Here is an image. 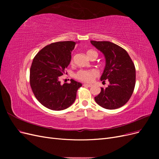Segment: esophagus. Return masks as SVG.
Returning a JSON list of instances; mask_svg holds the SVG:
<instances>
[{
    "instance_id": "obj_1",
    "label": "esophagus",
    "mask_w": 159,
    "mask_h": 159,
    "mask_svg": "<svg viewBox=\"0 0 159 159\" xmlns=\"http://www.w3.org/2000/svg\"><path fill=\"white\" fill-rule=\"evenodd\" d=\"M83 85L85 86V87H89V88H90V87H91V86H92V85H91V84H84Z\"/></svg>"
}]
</instances>
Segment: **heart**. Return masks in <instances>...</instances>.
Segmentation results:
<instances>
[{"label": "heart", "mask_w": 159, "mask_h": 159, "mask_svg": "<svg viewBox=\"0 0 159 159\" xmlns=\"http://www.w3.org/2000/svg\"><path fill=\"white\" fill-rule=\"evenodd\" d=\"M93 54H97V53L93 50H88L87 52L88 57ZM71 63H73V58L71 60ZM98 75V71L95 70H80L75 74V77L77 79L85 82H91Z\"/></svg>", "instance_id": "b5f03b06"}]
</instances>
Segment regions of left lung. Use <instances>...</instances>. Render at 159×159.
Wrapping results in <instances>:
<instances>
[{
	"mask_svg": "<svg viewBox=\"0 0 159 159\" xmlns=\"http://www.w3.org/2000/svg\"><path fill=\"white\" fill-rule=\"evenodd\" d=\"M104 54L106 61L101 81L108 80L109 85L102 88L95 101L107 109L121 107L131 98L135 85L136 74L133 62L125 50L108 41H90Z\"/></svg>",
	"mask_w": 159,
	"mask_h": 159,
	"instance_id": "8db88e82",
	"label": "left lung"
}]
</instances>
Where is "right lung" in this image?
<instances>
[{
  "mask_svg": "<svg viewBox=\"0 0 159 159\" xmlns=\"http://www.w3.org/2000/svg\"><path fill=\"white\" fill-rule=\"evenodd\" d=\"M76 42H57L45 46L34 57L30 70L33 93L42 105L54 111L64 110L74 103L76 93L82 84L71 80L61 84V75L71 59Z\"/></svg>",
  "mask_w": 159,
  "mask_h": 159,
  "instance_id": "add662e5",
  "label": "right lung"
}]
</instances>
